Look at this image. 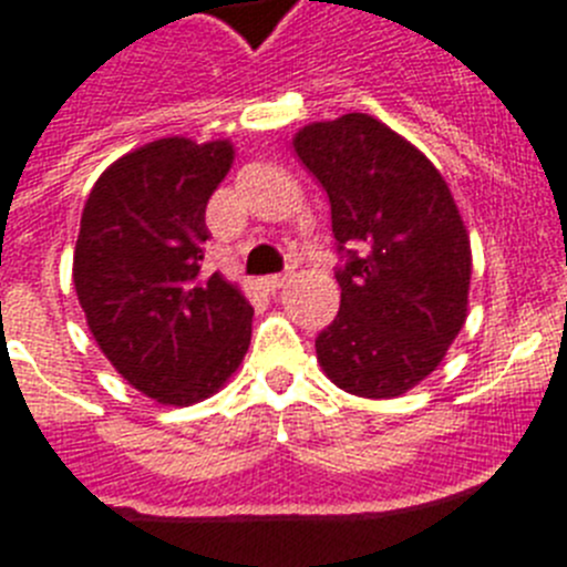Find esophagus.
I'll return each instance as SVG.
<instances>
[{
    "instance_id": "34e87169",
    "label": "esophagus",
    "mask_w": 567,
    "mask_h": 567,
    "mask_svg": "<svg viewBox=\"0 0 567 567\" xmlns=\"http://www.w3.org/2000/svg\"><path fill=\"white\" fill-rule=\"evenodd\" d=\"M287 280H289L287 272H284V275H267V278H260V287L267 289V292H278V289L287 287Z\"/></svg>"
}]
</instances>
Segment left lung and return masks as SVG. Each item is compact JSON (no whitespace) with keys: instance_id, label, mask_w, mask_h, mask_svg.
Instances as JSON below:
<instances>
[{"instance_id":"obj_1","label":"left lung","mask_w":567,"mask_h":567,"mask_svg":"<svg viewBox=\"0 0 567 567\" xmlns=\"http://www.w3.org/2000/svg\"><path fill=\"white\" fill-rule=\"evenodd\" d=\"M292 144L327 189L343 258L320 365L343 392L398 398L437 369L468 312L471 244L452 189L374 115L315 122Z\"/></svg>"}]
</instances>
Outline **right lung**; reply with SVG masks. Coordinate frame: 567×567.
Masks as SVG:
<instances>
[{
    "label": "right lung",
    "instance_id": "add662e5",
    "mask_svg": "<svg viewBox=\"0 0 567 567\" xmlns=\"http://www.w3.org/2000/svg\"><path fill=\"white\" fill-rule=\"evenodd\" d=\"M229 164V142L158 138L110 164L84 204L79 303L115 372L158 403L218 392L252 338L249 300L204 272V213Z\"/></svg>",
    "mask_w": 567,
    "mask_h": 567
}]
</instances>
